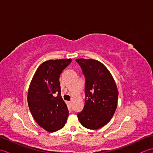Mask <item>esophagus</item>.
<instances>
[{
  "label": "esophagus",
  "mask_w": 153,
  "mask_h": 153,
  "mask_svg": "<svg viewBox=\"0 0 153 153\" xmlns=\"http://www.w3.org/2000/svg\"><path fill=\"white\" fill-rule=\"evenodd\" d=\"M68 106H69V107H71V101H68Z\"/></svg>",
  "instance_id": "obj_1"
}]
</instances>
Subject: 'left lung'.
<instances>
[{
	"mask_svg": "<svg viewBox=\"0 0 153 153\" xmlns=\"http://www.w3.org/2000/svg\"><path fill=\"white\" fill-rule=\"evenodd\" d=\"M85 77V105L77 114L85 128L97 129L108 123L118 104V92L111 74L100 62L76 60Z\"/></svg>",
	"mask_w": 153,
	"mask_h": 153,
	"instance_id": "8db88e82",
	"label": "left lung"
}]
</instances>
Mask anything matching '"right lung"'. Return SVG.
I'll list each match as a JSON object with an SVG mask.
<instances>
[{
	"instance_id": "1",
	"label": "right lung",
	"mask_w": 153,
	"mask_h": 153,
	"mask_svg": "<svg viewBox=\"0 0 153 153\" xmlns=\"http://www.w3.org/2000/svg\"><path fill=\"white\" fill-rule=\"evenodd\" d=\"M71 59L51 60L41 64L30 83L27 102L34 120L48 132L62 129L69 111L61 97L60 76Z\"/></svg>"
}]
</instances>
